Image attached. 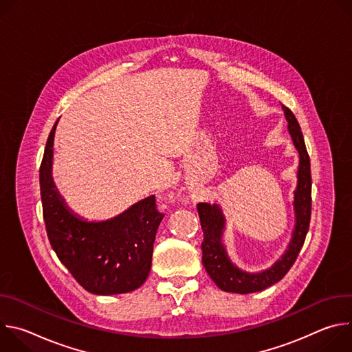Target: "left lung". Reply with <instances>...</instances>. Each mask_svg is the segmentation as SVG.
Here are the masks:
<instances>
[{"label": "left lung", "instance_id": "obj_1", "mask_svg": "<svg viewBox=\"0 0 352 352\" xmlns=\"http://www.w3.org/2000/svg\"><path fill=\"white\" fill-rule=\"evenodd\" d=\"M283 110L288 121V132L299 153V167L296 174L298 185L294 192L295 228L292 231V238L288 243V248L285 249L281 259H278L272 267L261 273H246L238 269L230 261L221 241L226 227V219L221 209L217 205L197 204L200 226H202L204 231L202 263L216 285L226 292H258L280 281L296 261L299 250L302 248L307 232L309 230L312 209L311 160L307 152L302 131H300V126L294 113L285 106H283Z\"/></svg>", "mask_w": 352, "mask_h": 352}]
</instances>
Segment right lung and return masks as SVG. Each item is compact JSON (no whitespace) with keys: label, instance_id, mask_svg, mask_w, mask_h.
Segmentation results:
<instances>
[{"label":"right lung","instance_id":"add662e5","mask_svg":"<svg viewBox=\"0 0 352 352\" xmlns=\"http://www.w3.org/2000/svg\"><path fill=\"white\" fill-rule=\"evenodd\" d=\"M57 122L48 135L38 175L48 241L86 291L96 295L131 292L150 273L153 243L164 214L157 210L155 195L106 221H86L74 214L52 177Z\"/></svg>","mask_w":352,"mask_h":352}]
</instances>
